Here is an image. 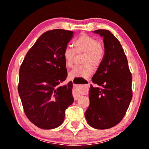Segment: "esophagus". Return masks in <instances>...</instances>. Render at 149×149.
Returning a JSON list of instances; mask_svg holds the SVG:
<instances>
[{
	"label": "esophagus",
	"instance_id": "obj_1",
	"mask_svg": "<svg viewBox=\"0 0 149 149\" xmlns=\"http://www.w3.org/2000/svg\"><path fill=\"white\" fill-rule=\"evenodd\" d=\"M87 81H88V84H87V85H89V81L87 80ZM83 94V92L81 91V90H79V89H74L72 91V95L73 96H74V100H77V99L79 98V97L81 96V95Z\"/></svg>",
	"mask_w": 149,
	"mask_h": 149
}]
</instances>
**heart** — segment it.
<instances>
[{
	"instance_id": "1",
	"label": "heart",
	"mask_w": 149,
	"mask_h": 149,
	"mask_svg": "<svg viewBox=\"0 0 149 149\" xmlns=\"http://www.w3.org/2000/svg\"><path fill=\"white\" fill-rule=\"evenodd\" d=\"M72 49L66 47L63 52L65 65L71 68L74 65L75 54H83L81 58L82 65L77 66L69 72L70 79L75 77H87L92 74L93 67L97 68L100 66L104 56V48L100 42L93 36L81 34L72 41Z\"/></svg>"
}]
</instances>
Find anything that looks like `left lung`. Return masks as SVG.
I'll return each mask as SVG.
<instances>
[{
	"label": "left lung",
	"mask_w": 149,
	"mask_h": 149,
	"mask_svg": "<svg viewBox=\"0 0 149 149\" xmlns=\"http://www.w3.org/2000/svg\"><path fill=\"white\" fill-rule=\"evenodd\" d=\"M93 32L103 37L104 56L92 77L95 86H90L85 116L91 127L105 130L115 126L125 116L132 98V77L117 38L107 30Z\"/></svg>",
	"instance_id": "left-lung-1"
}]
</instances>
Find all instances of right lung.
<instances>
[{"mask_svg":"<svg viewBox=\"0 0 149 149\" xmlns=\"http://www.w3.org/2000/svg\"><path fill=\"white\" fill-rule=\"evenodd\" d=\"M72 37L70 30L45 32L30 49L20 66L18 93L24 113L41 129L62 125L65 111L74 102L72 83L59 86L67 77L63 52Z\"/></svg>","mask_w":149,"mask_h":149,"instance_id":"add662e5","label":"right lung"}]
</instances>
